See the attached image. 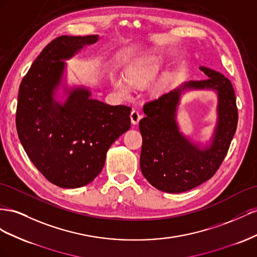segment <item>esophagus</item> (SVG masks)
Wrapping results in <instances>:
<instances>
[{"label": "esophagus", "instance_id": "obj_1", "mask_svg": "<svg viewBox=\"0 0 257 257\" xmlns=\"http://www.w3.org/2000/svg\"><path fill=\"white\" fill-rule=\"evenodd\" d=\"M130 118H131V122L134 124H137L142 118V114L139 113V111H137V109H133L130 113Z\"/></svg>", "mask_w": 257, "mask_h": 257}]
</instances>
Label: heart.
Returning <instances> with one entry per match:
<instances>
[{
    "label": "heart",
    "instance_id": "obj_1",
    "mask_svg": "<svg viewBox=\"0 0 257 257\" xmlns=\"http://www.w3.org/2000/svg\"><path fill=\"white\" fill-rule=\"evenodd\" d=\"M160 69V63L155 58H145L138 61L127 71L128 80L121 76H115L113 78V85L116 90L122 94H129L131 91V85L142 86L150 83L157 75Z\"/></svg>",
    "mask_w": 257,
    "mask_h": 257
}]
</instances>
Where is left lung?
I'll list each match as a JSON object with an SVG mask.
<instances>
[{
    "mask_svg": "<svg viewBox=\"0 0 257 257\" xmlns=\"http://www.w3.org/2000/svg\"><path fill=\"white\" fill-rule=\"evenodd\" d=\"M209 78L190 80L144 104L146 117L139 122L143 143L140 167L144 178L165 193H183L213 177L228 152L237 129L238 109L230 80L221 73L199 68ZM185 90H214L218 120L210 143L204 148L179 131L177 106Z\"/></svg>",
    "mask_w": 257,
    "mask_h": 257,
    "instance_id": "obj_1",
    "label": "left lung"
}]
</instances>
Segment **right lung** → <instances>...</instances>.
<instances>
[{
    "mask_svg": "<svg viewBox=\"0 0 257 257\" xmlns=\"http://www.w3.org/2000/svg\"><path fill=\"white\" fill-rule=\"evenodd\" d=\"M98 35H61L42 50L19 87L16 127L28 157L53 184L82 187L102 171L106 152L130 128L126 105H109L91 99L84 86L63 84L64 102L56 100L65 60Z\"/></svg>",
    "mask_w": 257,
    "mask_h": 257,
    "instance_id": "obj_1",
    "label": "right lung"
}]
</instances>
